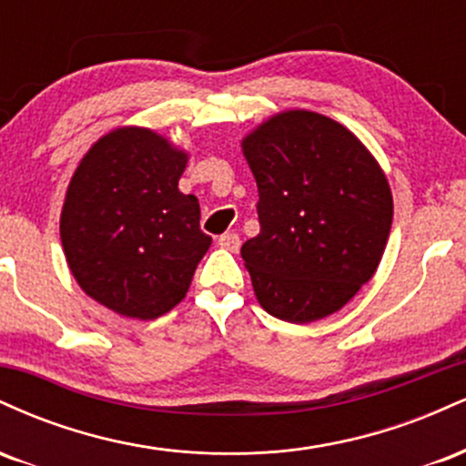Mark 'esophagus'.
<instances>
[{
	"instance_id": "esophagus-1",
	"label": "esophagus",
	"mask_w": 466,
	"mask_h": 466,
	"mask_svg": "<svg viewBox=\"0 0 466 466\" xmlns=\"http://www.w3.org/2000/svg\"><path fill=\"white\" fill-rule=\"evenodd\" d=\"M217 245H218V248H223V249L237 251L240 248V238H238L237 232H226V234H221V237L217 238Z\"/></svg>"
}]
</instances>
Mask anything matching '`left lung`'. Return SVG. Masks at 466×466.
<instances>
[{"label":"left lung","mask_w":466,"mask_h":466,"mask_svg":"<svg viewBox=\"0 0 466 466\" xmlns=\"http://www.w3.org/2000/svg\"><path fill=\"white\" fill-rule=\"evenodd\" d=\"M258 186V237L240 248L267 313L309 324L370 280L392 228V192L366 147L330 117L285 111L243 140Z\"/></svg>","instance_id":"obj_1"}]
</instances>
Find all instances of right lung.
Segmentation results:
<instances>
[{
    "label": "right lung",
    "mask_w": 466,
    "mask_h": 466,
    "mask_svg": "<svg viewBox=\"0 0 466 466\" xmlns=\"http://www.w3.org/2000/svg\"><path fill=\"white\" fill-rule=\"evenodd\" d=\"M188 155L148 129L106 133L78 164L61 212L74 278L111 311L155 319L184 300L212 238L179 192Z\"/></svg>",
    "instance_id": "right-lung-1"
}]
</instances>
